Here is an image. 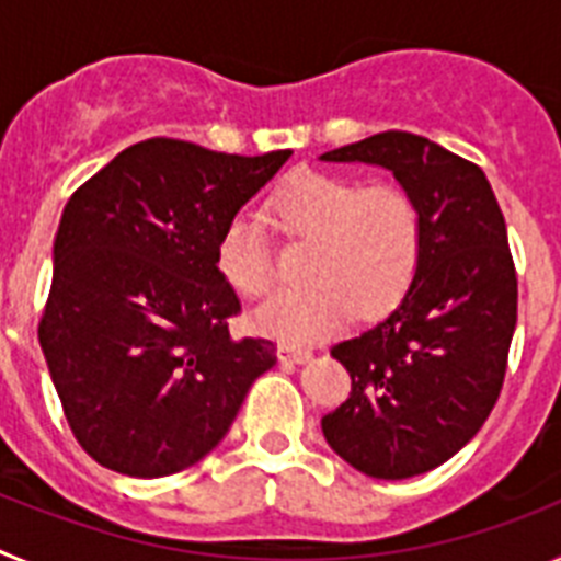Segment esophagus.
<instances>
[{
	"label": "esophagus",
	"instance_id": "obj_1",
	"mask_svg": "<svg viewBox=\"0 0 561 561\" xmlns=\"http://www.w3.org/2000/svg\"><path fill=\"white\" fill-rule=\"evenodd\" d=\"M277 359L284 365H300V362L311 359V348H304V345H291V342H284L277 345Z\"/></svg>",
	"mask_w": 561,
	"mask_h": 561
}]
</instances>
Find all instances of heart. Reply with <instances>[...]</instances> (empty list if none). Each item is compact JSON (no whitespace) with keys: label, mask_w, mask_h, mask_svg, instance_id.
<instances>
[{"label":"heart","mask_w":561,"mask_h":561,"mask_svg":"<svg viewBox=\"0 0 561 561\" xmlns=\"http://www.w3.org/2000/svg\"><path fill=\"white\" fill-rule=\"evenodd\" d=\"M286 238L311 241L306 277L314 284L286 289L252 311V325L280 342H311L334 334L354 317L381 314L408 295L421 264L424 225L413 193L396 182L300 171L270 202ZM216 266L236 291L261 297L275 284V261L264 227L236 216L216 241Z\"/></svg>","instance_id":"heart-1"}]
</instances>
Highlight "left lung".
<instances>
[{"label":"left lung","mask_w":561,"mask_h":561,"mask_svg":"<svg viewBox=\"0 0 561 561\" xmlns=\"http://www.w3.org/2000/svg\"><path fill=\"white\" fill-rule=\"evenodd\" d=\"M320 160L385 168L419 202V272L385 320L331 348L351 396L323 415L345 463L368 478H415L478 435L503 388L517 325L505 219L474 162L419 134L381 131Z\"/></svg>","instance_id":"obj_1"}]
</instances>
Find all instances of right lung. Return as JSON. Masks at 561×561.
Segmentation results:
<instances>
[{
	"mask_svg": "<svg viewBox=\"0 0 561 561\" xmlns=\"http://www.w3.org/2000/svg\"><path fill=\"white\" fill-rule=\"evenodd\" d=\"M289 157L153 137L64 207L38 342L72 435L112 472L151 480L199 463L277 362L270 340L230 336L241 304L216 241Z\"/></svg>",
	"mask_w": 561,
	"mask_h": 561,
	"instance_id": "right-lung-1",
	"label": "right lung"
}]
</instances>
